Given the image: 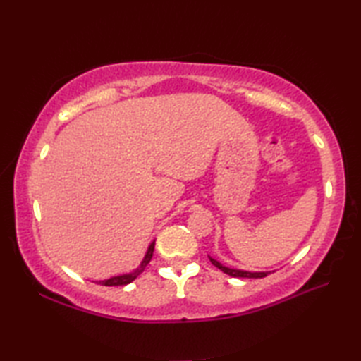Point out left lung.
I'll list each match as a JSON object with an SVG mask.
<instances>
[{
    "label": "left lung",
    "instance_id": "left-lung-1",
    "mask_svg": "<svg viewBox=\"0 0 361 361\" xmlns=\"http://www.w3.org/2000/svg\"><path fill=\"white\" fill-rule=\"evenodd\" d=\"M209 260L212 262V265H216L217 268H220L221 271L229 274V276H233V278H255V279H257V278H265V276H268V273H265V271L264 273H251V271L234 270V268H228L225 265H221L220 262H217V260L212 259V257H209Z\"/></svg>",
    "mask_w": 361,
    "mask_h": 361
}]
</instances>
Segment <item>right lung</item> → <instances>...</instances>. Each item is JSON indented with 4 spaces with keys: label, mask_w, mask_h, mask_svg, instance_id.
Instances as JSON below:
<instances>
[{
    "label": "right lung",
    "mask_w": 361,
    "mask_h": 361,
    "mask_svg": "<svg viewBox=\"0 0 361 361\" xmlns=\"http://www.w3.org/2000/svg\"><path fill=\"white\" fill-rule=\"evenodd\" d=\"M153 250H155V242L150 243V247H149L147 252H145V257L142 259L141 265L137 267L133 273L122 274V276H114V278H110V279L99 281L97 283H101V286H106V287H113V286H127V283L135 281V279L137 278V276H140V274L144 271V268L149 265V262L152 260V256H153Z\"/></svg>",
    "instance_id": "obj_1"
}]
</instances>
